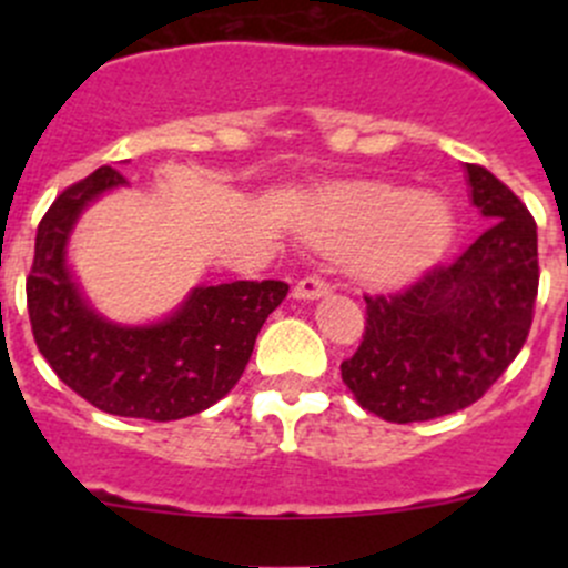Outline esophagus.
<instances>
[{"label":"esophagus","mask_w":568,"mask_h":568,"mask_svg":"<svg viewBox=\"0 0 568 568\" xmlns=\"http://www.w3.org/2000/svg\"><path fill=\"white\" fill-rule=\"evenodd\" d=\"M329 285L324 283V280L318 277H305L300 280V283L294 285V300H302V302H313V300H324V296H329Z\"/></svg>","instance_id":"1"}]
</instances>
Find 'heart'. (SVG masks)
<instances>
[{"label": "heart", "mask_w": 568, "mask_h": 568, "mask_svg": "<svg viewBox=\"0 0 568 568\" xmlns=\"http://www.w3.org/2000/svg\"><path fill=\"white\" fill-rule=\"evenodd\" d=\"M296 227L313 247L343 255L368 285H395L432 266L456 236V211L437 192L387 181L321 186L296 209Z\"/></svg>", "instance_id": "heart-1"}]
</instances>
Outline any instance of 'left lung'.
Instances as JSON below:
<instances>
[{
	"label": "left lung",
	"instance_id": "1",
	"mask_svg": "<svg viewBox=\"0 0 568 568\" xmlns=\"http://www.w3.org/2000/svg\"><path fill=\"white\" fill-rule=\"evenodd\" d=\"M469 203L489 227L456 257L390 296H365L368 324L341 365L365 412L434 420L475 404L525 346L538 294L536 222L478 164H464Z\"/></svg>",
	"mask_w": 568,
	"mask_h": 568
}]
</instances>
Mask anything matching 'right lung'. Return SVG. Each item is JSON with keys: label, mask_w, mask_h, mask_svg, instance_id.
Returning a JSON list of instances; mask_svg holds the SVG:
<instances>
[{"label": "right lung", "mask_w": 568, "mask_h": 568, "mask_svg": "<svg viewBox=\"0 0 568 568\" xmlns=\"http://www.w3.org/2000/svg\"><path fill=\"white\" fill-rule=\"evenodd\" d=\"M125 178L99 168L45 211L27 280L32 335L60 382L101 412L181 420L225 398L247 368L268 313L288 294L280 280L197 285L164 318L125 324L84 296L68 247L84 211Z\"/></svg>", "instance_id": "obj_1"}]
</instances>
